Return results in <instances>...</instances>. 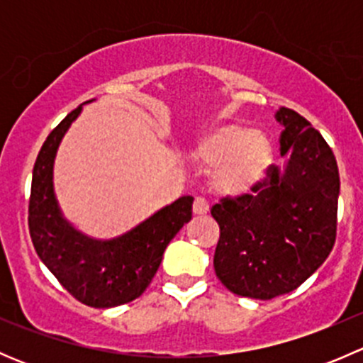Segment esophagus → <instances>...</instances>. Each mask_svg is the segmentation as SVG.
<instances>
[{"mask_svg":"<svg viewBox=\"0 0 363 363\" xmlns=\"http://www.w3.org/2000/svg\"><path fill=\"white\" fill-rule=\"evenodd\" d=\"M193 212H195L196 216H203L208 212V203L207 200L202 199V196H199V199H195V203H193Z\"/></svg>","mask_w":363,"mask_h":363,"instance_id":"1","label":"esophagus"}]
</instances>
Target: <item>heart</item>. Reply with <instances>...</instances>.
Masks as SVG:
<instances>
[{
  "instance_id": "1",
  "label": "heart",
  "mask_w": 363,
  "mask_h": 363,
  "mask_svg": "<svg viewBox=\"0 0 363 363\" xmlns=\"http://www.w3.org/2000/svg\"><path fill=\"white\" fill-rule=\"evenodd\" d=\"M193 156L208 170V184L216 193L240 196L265 177L272 161V144L262 131L223 123L196 140Z\"/></svg>"
}]
</instances>
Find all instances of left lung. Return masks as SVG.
Returning <instances> with one entry per match:
<instances>
[{"instance_id": "8db88e82", "label": "left lung", "mask_w": 363, "mask_h": 363, "mask_svg": "<svg viewBox=\"0 0 363 363\" xmlns=\"http://www.w3.org/2000/svg\"><path fill=\"white\" fill-rule=\"evenodd\" d=\"M283 168L270 164L256 195L221 199L212 207L219 225L214 270L232 294L270 300L296 290L330 255L337 230L339 170L334 152L313 124L286 107Z\"/></svg>"}]
</instances>
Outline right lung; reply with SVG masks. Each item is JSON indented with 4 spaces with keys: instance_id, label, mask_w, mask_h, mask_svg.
<instances>
[{
    "instance_id": "add662e5",
    "label": "right lung",
    "mask_w": 363,
    "mask_h": 363,
    "mask_svg": "<svg viewBox=\"0 0 363 363\" xmlns=\"http://www.w3.org/2000/svg\"><path fill=\"white\" fill-rule=\"evenodd\" d=\"M82 105L50 131L40 149L33 168L28 223L33 246L56 279L79 302L105 309L144 294L170 240L191 219L193 196H181L112 240L93 239L73 228L56 200L52 172L57 147Z\"/></svg>"
}]
</instances>
